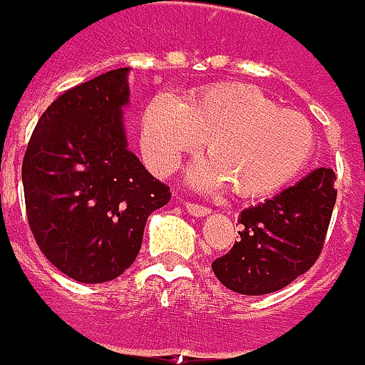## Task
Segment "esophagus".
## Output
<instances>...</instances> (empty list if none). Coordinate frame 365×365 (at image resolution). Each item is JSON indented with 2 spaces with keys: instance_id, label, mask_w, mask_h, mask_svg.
Here are the masks:
<instances>
[{
  "instance_id": "esophagus-1",
  "label": "esophagus",
  "mask_w": 365,
  "mask_h": 365,
  "mask_svg": "<svg viewBox=\"0 0 365 365\" xmlns=\"http://www.w3.org/2000/svg\"><path fill=\"white\" fill-rule=\"evenodd\" d=\"M185 209H187V213L192 215V217H205V215H209V213H211V209H209V207H205V205H199V203H192V201H185Z\"/></svg>"
}]
</instances>
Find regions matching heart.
I'll return each instance as SVG.
<instances>
[{
  "label": "heart",
  "instance_id": "obj_1",
  "mask_svg": "<svg viewBox=\"0 0 365 365\" xmlns=\"http://www.w3.org/2000/svg\"><path fill=\"white\" fill-rule=\"evenodd\" d=\"M190 164L197 189L233 187L240 197H266L301 175L315 150L311 123L247 85H213L185 97L158 95L142 111L140 144L156 175H170L203 144Z\"/></svg>",
  "mask_w": 365,
  "mask_h": 365
}]
</instances>
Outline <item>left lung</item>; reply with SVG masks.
<instances>
[{
	"label": "left lung",
	"instance_id": "8db88e82",
	"mask_svg": "<svg viewBox=\"0 0 365 365\" xmlns=\"http://www.w3.org/2000/svg\"><path fill=\"white\" fill-rule=\"evenodd\" d=\"M335 173L317 168L274 199L242 211L240 242L211 268L240 294H268L304 274L325 244L337 199Z\"/></svg>",
	"mask_w": 365,
	"mask_h": 365
}]
</instances>
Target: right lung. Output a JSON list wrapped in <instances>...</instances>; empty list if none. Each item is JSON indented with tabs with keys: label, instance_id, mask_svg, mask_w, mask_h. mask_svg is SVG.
Segmentation results:
<instances>
[{
	"label": "right lung",
	"instance_id": "obj_1",
	"mask_svg": "<svg viewBox=\"0 0 365 365\" xmlns=\"http://www.w3.org/2000/svg\"><path fill=\"white\" fill-rule=\"evenodd\" d=\"M125 75L128 68H115L56 97L21 162L36 244L61 272L87 284L125 272L148 215L170 201V189L128 150Z\"/></svg>",
	"mask_w": 365,
	"mask_h": 365
}]
</instances>
